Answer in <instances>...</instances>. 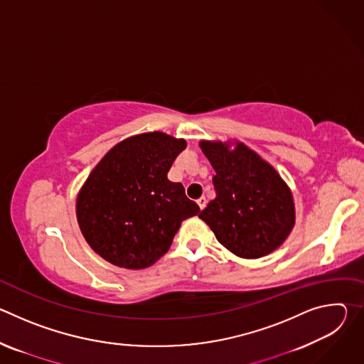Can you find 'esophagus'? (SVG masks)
Masks as SVG:
<instances>
[{
  "instance_id": "esophagus-1",
  "label": "esophagus",
  "mask_w": 364,
  "mask_h": 364,
  "mask_svg": "<svg viewBox=\"0 0 364 364\" xmlns=\"http://www.w3.org/2000/svg\"><path fill=\"white\" fill-rule=\"evenodd\" d=\"M205 203H207V200H205V197L204 196H201L200 198H197V204H198V207H200V210H203L204 207H205Z\"/></svg>"
}]
</instances>
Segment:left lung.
<instances>
[{
  "instance_id": "obj_1",
  "label": "left lung",
  "mask_w": 364,
  "mask_h": 364,
  "mask_svg": "<svg viewBox=\"0 0 364 364\" xmlns=\"http://www.w3.org/2000/svg\"><path fill=\"white\" fill-rule=\"evenodd\" d=\"M213 166L216 197L198 215L232 253L255 259L275 250L295 223L294 200L278 173L257 154L237 142L203 141Z\"/></svg>"
}]
</instances>
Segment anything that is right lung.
I'll use <instances>...</instances> for the list:
<instances>
[{
    "instance_id": "add662e5",
    "label": "right lung",
    "mask_w": 364,
    "mask_h": 364,
    "mask_svg": "<svg viewBox=\"0 0 364 364\" xmlns=\"http://www.w3.org/2000/svg\"><path fill=\"white\" fill-rule=\"evenodd\" d=\"M184 139L163 132L115 145L86 180L76 203L80 230L108 262L127 269L152 265L171 246L181 222L200 207L181 183L167 178Z\"/></svg>"
}]
</instances>
